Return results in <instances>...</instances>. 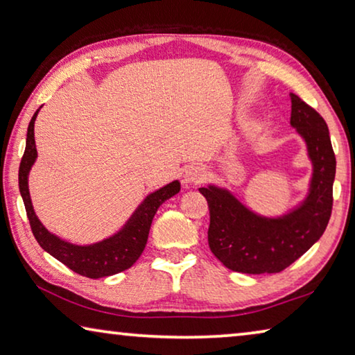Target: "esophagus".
<instances>
[{"label":"esophagus","mask_w":355,"mask_h":355,"mask_svg":"<svg viewBox=\"0 0 355 355\" xmlns=\"http://www.w3.org/2000/svg\"><path fill=\"white\" fill-rule=\"evenodd\" d=\"M208 177V172L203 166L196 164L191 166L188 171L184 172V183L186 184H199L202 182H205Z\"/></svg>","instance_id":"obj_1"}]
</instances>
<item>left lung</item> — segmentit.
Returning <instances> with one entry per match:
<instances>
[{"label": "left lung", "instance_id": "obj_1", "mask_svg": "<svg viewBox=\"0 0 355 355\" xmlns=\"http://www.w3.org/2000/svg\"><path fill=\"white\" fill-rule=\"evenodd\" d=\"M290 123L307 144L313 166L310 189L304 202L279 218H266L243 205L224 188L209 184L199 189L209 208V249L232 271H284L322 236L329 224L336 161L327 123L296 94H290Z\"/></svg>", "mask_w": 355, "mask_h": 355}]
</instances>
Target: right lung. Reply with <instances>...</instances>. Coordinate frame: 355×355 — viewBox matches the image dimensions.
Instances as JSON below:
<instances>
[{"label": "right lung", "mask_w": 355, "mask_h": 355, "mask_svg": "<svg viewBox=\"0 0 355 355\" xmlns=\"http://www.w3.org/2000/svg\"><path fill=\"white\" fill-rule=\"evenodd\" d=\"M39 111L40 107L35 111L31 122H29L26 148L19 169V188L34 238L37 239L40 248L45 252L64 263L73 272L84 275V277L101 279L131 268L146 249L153 216L167 199L178 194L180 182L173 180L172 183L148 194L141 205L135 209L127 224L120 228L117 233H114L112 236L103 239V241L89 245H78L64 241L59 236L53 235L51 232H48L45 225L39 220L33 208L31 196H29L28 175L35 163V158H37L34 141V122Z\"/></svg>", "instance_id": "1"}]
</instances>
